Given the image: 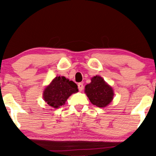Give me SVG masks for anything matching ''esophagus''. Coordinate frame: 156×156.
<instances>
[{"instance_id": "34e87169", "label": "esophagus", "mask_w": 156, "mask_h": 156, "mask_svg": "<svg viewBox=\"0 0 156 156\" xmlns=\"http://www.w3.org/2000/svg\"><path fill=\"white\" fill-rule=\"evenodd\" d=\"M78 89H79L80 91L83 90V83H78Z\"/></svg>"}]
</instances>
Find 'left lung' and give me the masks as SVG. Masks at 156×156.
Returning a JSON list of instances; mask_svg holds the SVG:
<instances>
[{
    "instance_id": "obj_1",
    "label": "left lung",
    "mask_w": 156,
    "mask_h": 156,
    "mask_svg": "<svg viewBox=\"0 0 156 156\" xmlns=\"http://www.w3.org/2000/svg\"><path fill=\"white\" fill-rule=\"evenodd\" d=\"M85 93L93 105L100 108L107 106L114 98V90L99 76H94L85 87Z\"/></svg>"
}]
</instances>
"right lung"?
<instances>
[{
	"mask_svg": "<svg viewBox=\"0 0 156 156\" xmlns=\"http://www.w3.org/2000/svg\"><path fill=\"white\" fill-rule=\"evenodd\" d=\"M78 92V86L73 80L57 76L44 89L43 98L50 106L58 108L65 103L71 94Z\"/></svg>",
	"mask_w": 156,
	"mask_h": 156,
	"instance_id": "obj_1",
	"label": "right lung"
}]
</instances>
